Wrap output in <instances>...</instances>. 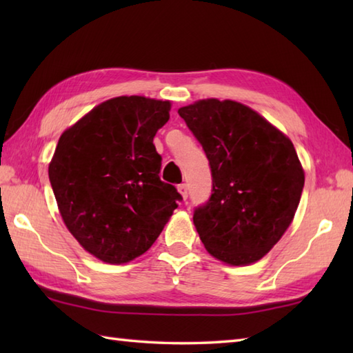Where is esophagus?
I'll return each instance as SVG.
<instances>
[{
  "instance_id": "34e87169",
  "label": "esophagus",
  "mask_w": 353,
  "mask_h": 353,
  "mask_svg": "<svg viewBox=\"0 0 353 353\" xmlns=\"http://www.w3.org/2000/svg\"><path fill=\"white\" fill-rule=\"evenodd\" d=\"M177 191L181 192V196H182L183 200L188 199V185H186V183H181V185L177 186Z\"/></svg>"
}]
</instances>
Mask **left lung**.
<instances>
[{
  "instance_id": "1",
  "label": "left lung",
  "mask_w": 353,
  "mask_h": 353,
  "mask_svg": "<svg viewBox=\"0 0 353 353\" xmlns=\"http://www.w3.org/2000/svg\"><path fill=\"white\" fill-rule=\"evenodd\" d=\"M179 115L212 174L211 197L192 216L201 243L226 264H253L294 219L305 185L296 148L258 112L232 100H200Z\"/></svg>"
}]
</instances>
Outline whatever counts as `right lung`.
<instances>
[{
    "instance_id": "right-lung-1",
    "label": "right lung",
    "mask_w": 353,
    "mask_h": 353,
    "mask_svg": "<svg viewBox=\"0 0 353 353\" xmlns=\"http://www.w3.org/2000/svg\"><path fill=\"white\" fill-rule=\"evenodd\" d=\"M170 101L117 97L66 129L48 167L63 223L86 252L108 264L145 253L182 196L161 181L153 138Z\"/></svg>"
}]
</instances>
